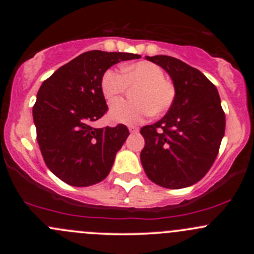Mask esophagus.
Here are the masks:
<instances>
[{
  "label": "esophagus",
  "mask_w": 254,
  "mask_h": 254,
  "mask_svg": "<svg viewBox=\"0 0 254 254\" xmlns=\"http://www.w3.org/2000/svg\"><path fill=\"white\" fill-rule=\"evenodd\" d=\"M129 131H130V132H137V131H139V127H129Z\"/></svg>",
  "instance_id": "34e87169"
}]
</instances>
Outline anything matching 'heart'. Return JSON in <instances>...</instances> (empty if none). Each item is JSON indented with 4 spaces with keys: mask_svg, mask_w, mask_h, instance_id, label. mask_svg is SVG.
Segmentation results:
<instances>
[{
    "mask_svg": "<svg viewBox=\"0 0 254 254\" xmlns=\"http://www.w3.org/2000/svg\"><path fill=\"white\" fill-rule=\"evenodd\" d=\"M127 87H137L132 93L135 101L113 104L109 118L115 123L136 124L152 114H165L175 103V84L165 79V72L156 64L139 61L123 66L122 73L109 68L102 76V93L109 103L118 101Z\"/></svg>",
    "mask_w": 254,
    "mask_h": 254,
    "instance_id": "obj_1",
    "label": "heart"
}]
</instances>
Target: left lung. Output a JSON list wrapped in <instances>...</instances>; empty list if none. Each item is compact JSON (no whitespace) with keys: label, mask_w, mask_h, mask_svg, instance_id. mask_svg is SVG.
I'll return each mask as SVG.
<instances>
[{"label":"left lung","mask_w":254,"mask_h":254,"mask_svg":"<svg viewBox=\"0 0 254 254\" xmlns=\"http://www.w3.org/2000/svg\"><path fill=\"white\" fill-rule=\"evenodd\" d=\"M171 76L176 99L167 114L140 132L141 165L150 181L181 189L200 181L211 168L225 134V113L215 84L196 68L172 56H146Z\"/></svg>","instance_id":"8db88e82"}]
</instances>
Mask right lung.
Listing matches in <instances>:
<instances>
[{
    "instance_id": "right-lung-1",
    "label": "right lung",
    "mask_w": 254,
    "mask_h": 254,
    "mask_svg": "<svg viewBox=\"0 0 254 254\" xmlns=\"http://www.w3.org/2000/svg\"><path fill=\"white\" fill-rule=\"evenodd\" d=\"M137 54L92 50L61 66L40 86L33 107L37 140L49 170L73 187L99 183L129 136L125 125L96 129L92 122L107 111L101 79L120 61Z\"/></svg>"
}]
</instances>
